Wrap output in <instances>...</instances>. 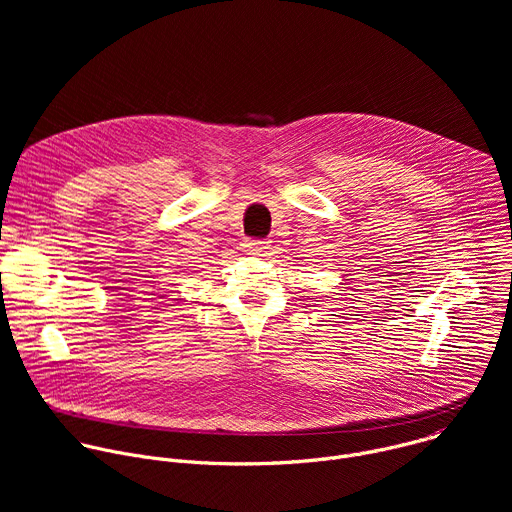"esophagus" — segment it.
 Segmentation results:
<instances>
[{"instance_id":"esophagus-1","label":"esophagus","mask_w":512,"mask_h":512,"mask_svg":"<svg viewBox=\"0 0 512 512\" xmlns=\"http://www.w3.org/2000/svg\"><path fill=\"white\" fill-rule=\"evenodd\" d=\"M245 247H247V251H249L251 255H261V257L269 255V251H271L269 241H247Z\"/></svg>"}]
</instances>
